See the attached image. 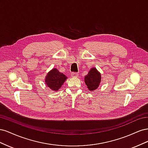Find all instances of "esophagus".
I'll use <instances>...</instances> for the list:
<instances>
[{"label": "esophagus", "mask_w": 148, "mask_h": 148, "mask_svg": "<svg viewBox=\"0 0 148 148\" xmlns=\"http://www.w3.org/2000/svg\"><path fill=\"white\" fill-rule=\"evenodd\" d=\"M71 75L72 77H77L78 76V73L77 72H72L71 73Z\"/></svg>", "instance_id": "esophagus-1"}]
</instances>
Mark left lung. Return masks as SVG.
<instances>
[{"instance_id": "8db88e82", "label": "left lung", "mask_w": 148, "mask_h": 148, "mask_svg": "<svg viewBox=\"0 0 148 148\" xmlns=\"http://www.w3.org/2000/svg\"><path fill=\"white\" fill-rule=\"evenodd\" d=\"M101 74L96 69L92 68L86 77H84V82L89 90L94 91L96 89L101 82Z\"/></svg>"}]
</instances>
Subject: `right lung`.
Wrapping results in <instances>:
<instances>
[{"label": "right lung", "mask_w": 148, "mask_h": 148, "mask_svg": "<svg viewBox=\"0 0 148 148\" xmlns=\"http://www.w3.org/2000/svg\"><path fill=\"white\" fill-rule=\"evenodd\" d=\"M66 77L59 72L57 69H52L49 71L46 77V84L53 91H58L64 84Z\"/></svg>", "instance_id": "add662e5"}]
</instances>
